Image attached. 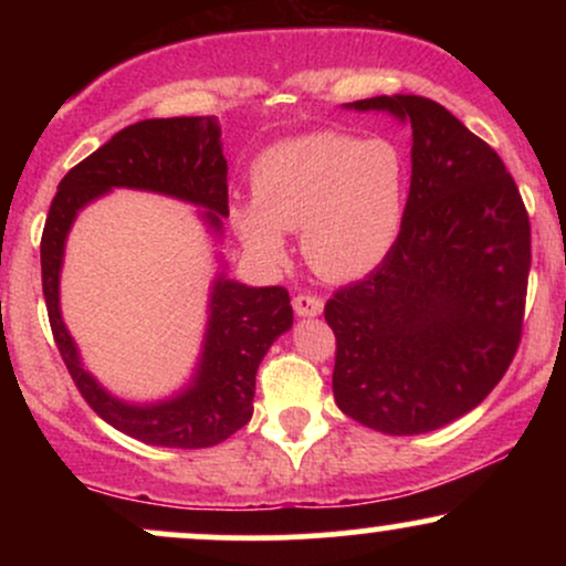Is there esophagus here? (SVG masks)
Returning a JSON list of instances; mask_svg holds the SVG:
<instances>
[{
  "label": "esophagus",
  "mask_w": 566,
  "mask_h": 566,
  "mask_svg": "<svg viewBox=\"0 0 566 566\" xmlns=\"http://www.w3.org/2000/svg\"><path fill=\"white\" fill-rule=\"evenodd\" d=\"M292 308H295L297 316H319L324 303L319 295H311V292H297V295L292 297Z\"/></svg>",
  "instance_id": "34e87169"
}]
</instances>
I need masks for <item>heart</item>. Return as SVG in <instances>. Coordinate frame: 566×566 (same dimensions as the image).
I'll list each match as a JSON object with an SVG mask.
<instances>
[{
    "mask_svg": "<svg viewBox=\"0 0 566 566\" xmlns=\"http://www.w3.org/2000/svg\"><path fill=\"white\" fill-rule=\"evenodd\" d=\"M255 205H237L231 223L247 250L284 258L282 231H303V255L324 279H359L396 242L405 210V165L386 140L311 133L276 143L250 172Z\"/></svg>",
    "mask_w": 566,
    "mask_h": 566,
    "instance_id": "b5f03b06",
    "label": "heart"
}]
</instances>
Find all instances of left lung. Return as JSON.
Wrapping results in <instances>:
<instances>
[{
	"instance_id": "obj_1",
	"label": "left lung",
	"mask_w": 566,
	"mask_h": 566,
	"mask_svg": "<svg viewBox=\"0 0 566 566\" xmlns=\"http://www.w3.org/2000/svg\"><path fill=\"white\" fill-rule=\"evenodd\" d=\"M348 106L412 127L399 237L375 271L335 290V401L394 437L437 431L482 405L522 343L530 216L495 148L423 95Z\"/></svg>"
}]
</instances>
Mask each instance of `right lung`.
<instances>
[{"label":"right lung","mask_w":566,"mask_h":566,"mask_svg":"<svg viewBox=\"0 0 566 566\" xmlns=\"http://www.w3.org/2000/svg\"><path fill=\"white\" fill-rule=\"evenodd\" d=\"M116 186L146 188L207 207V220L220 229L229 216V165L220 148L216 116H172L135 122L71 167L57 184L42 231V290L50 329L71 380L93 412L127 437L157 447L201 450L216 447L252 418L255 375L265 350L292 327L290 292L284 287H244L220 276L212 292V316L197 380L184 396L151 407L114 399L84 373L74 340L57 308L63 244L76 212Z\"/></svg>","instance_id":"1"}]
</instances>
